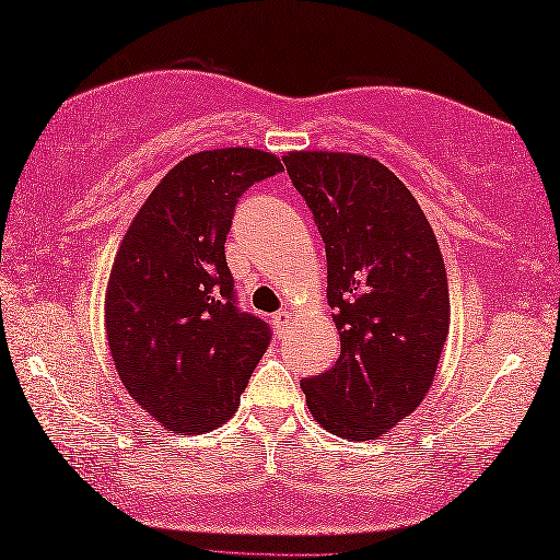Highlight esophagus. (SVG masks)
I'll use <instances>...</instances> for the list:
<instances>
[{
	"instance_id": "1",
	"label": "esophagus",
	"mask_w": 560,
	"mask_h": 560,
	"mask_svg": "<svg viewBox=\"0 0 560 560\" xmlns=\"http://www.w3.org/2000/svg\"><path fill=\"white\" fill-rule=\"evenodd\" d=\"M290 318H292V314H290L288 310H280L278 314H272L270 322H272V326H276V330H278V334H280V330H282L284 326H288Z\"/></svg>"
}]
</instances>
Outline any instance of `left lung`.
<instances>
[{
    "label": "left lung",
    "instance_id": "obj_1",
    "mask_svg": "<svg viewBox=\"0 0 560 560\" xmlns=\"http://www.w3.org/2000/svg\"><path fill=\"white\" fill-rule=\"evenodd\" d=\"M326 244L328 306L340 358L302 380L312 416L334 435L382 438L423 401L450 334L438 236L401 180L364 154L282 156Z\"/></svg>",
    "mask_w": 560,
    "mask_h": 560
}]
</instances>
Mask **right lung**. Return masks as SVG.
<instances>
[{"label": "right lung", "instance_id": "add662e5", "mask_svg": "<svg viewBox=\"0 0 560 560\" xmlns=\"http://www.w3.org/2000/svg\"><path fill=\"white\" fill-rule=\"evenodd\" d=\"M278 171L276 154L250 147L190 154L122 236L106 288L108 348L125 389L166 430L226 423L268 350V324L236 310L224 242L242 192Z\"/></svg>", "mask_w": 560, "mask_h": 560}]
</instances>
